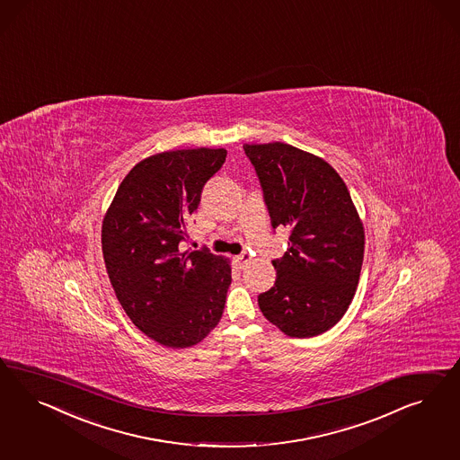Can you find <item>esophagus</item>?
Returning <instances> with one entry per match:
<instances>
[{
	"label": "esophagus",
	"instance_id": "34e87169",
	"mask_svg": "<svg viewBox=\"0 0 460 460\" xmlns=\"http://www.w3.org/2000/svg\"><path fill=\"white\" fill-rule=\"evenodd\" d=\"M250 261V254H237V256H234V263H236L237 268H244Z\"/></svg>",
	"mask_w": 460,
	"mask_h": 460
}]
</instances>
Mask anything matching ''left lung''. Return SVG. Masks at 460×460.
<instances>
[{
    "label": "left lung",
    "mask_w": 460,
    "mask_h": 460,
    "mask_svg": "<svg viewBox=\"0 0 460 460\" xmlns=\"http://www.w3.org/2000/svg\"><path fill=\"white\" fill-rule=\"evenodd\" d=\"M273 227L292 229L290 248L275 260V285L258 296L263 315L288 337L323 334L356 295L364 227L348 185L323 158L292 145L251 143Z\"/></svg>",
    "instance_id": "obj_1"
}]
</instances>
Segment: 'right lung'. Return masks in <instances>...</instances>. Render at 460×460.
I'll return each instance as SVG.
<instances>
[{"label":"right lung","mask_w":460,"mask_h":460,"mask_svg":"<svg viewBox=\"0 0 460 460\" xmlns=\"http://www.w3.org/2000/svg\"><path fill=\"white\" fill-rule=\"evenodd\" d=\"M224 148L152 155L128 172L102 219L101 243L112 288L139 331L165 348H192L223 317L229 258L181 251L206 181Z\"/></svg>","instance_id":"add662e5"}]
</instances>
